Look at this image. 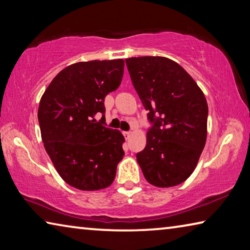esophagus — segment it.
Wrapping results in <instances>:
<instances>
[{
	"mask_svg": "<svg viewBox=\"0 0 250 250\" xmlns=\"http://www.w3.org/2000/svg\"><path fill=\"white\" fill-rule=\"evenodd\" d=\"M124 135L125 137V139H129L130 135H131V132H129V131H125L124 132Z\"/></svg>",
	"mask_w": 250,
	"mask_h": 250,
	"instance_id": "34e87169",
	"label": "esophagus"
}]
</instances>
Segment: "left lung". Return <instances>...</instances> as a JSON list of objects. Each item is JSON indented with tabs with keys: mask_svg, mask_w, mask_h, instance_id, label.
Listing matches in <instances>:
<instances>
[{
	"mask_svg": "<svg viewBox=\"0 0 250 250\" xmlns=\"http://www.w3.org/2000/svg\"><path fill=\"white\" fill-rule=\"evenodd\" d=\"M125 64L151 124L145 150L137 154L143 175L158 188L183 183L205 146V96L183 67L167 57H132Z\"/></svg>",
	"mask_w": 250,
	"mask_h": 250,
	"instance_id": "1",
	"label": "left lung"
}]
</instances>
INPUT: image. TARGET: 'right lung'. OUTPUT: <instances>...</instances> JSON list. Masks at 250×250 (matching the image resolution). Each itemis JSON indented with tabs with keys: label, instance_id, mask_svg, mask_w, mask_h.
<instances>
[{
	"label": "right lung",
	"instance_id": "obj_1",
	"mask_svg": "<svg viewBox=\"0 0 250 250\" xmlns=\"http://www.w3.org/2000/svg\"><path fill=\"white\" fill-rule=\"evenodd\" d=\"M124 59L80 62L62 69L42 96V140L58 174L82 191L108 188L125 151L120 131L105 126L104 98L120 86ZM97 113L103 115L97 122Z\"/></svg>",
	"mask_w": 250,
	"mask_h": 250
}]
</instances>
